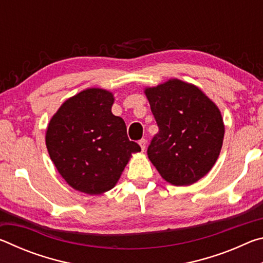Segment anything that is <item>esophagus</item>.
<instances>
[{"instance_id": "34e87169", "label": "esophagus", "mask_w": 263, "mask_h": 263, "mask_svg": "<svg viewBox=\"0 0 263 263\" xmlns=\"http://www.w3.org/2000/svg\"><path fill=\"white\" fill-rule=\"evenodd\" d=\"M146 144H147V141H146V139H141V140H139V145H140V147H141V151H145V148H146Z\"/></svg>"}]
</instances>
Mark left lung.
Masks as SVG:
<instances>
[{
    "label": "left lung",
    "instance_id": "8db88e82",
    "mask_svg": "<svg viewBox=\"0 0 263 263\" xmlns=\"http://www.w3.org/2000/svg\"><path fill=\"white\" fill-rule=\"evenodd\" d=\"M144 92L158 123L147 155L164 181L190 185L219 157L225 125L220 110L197 86L169 79Z\"/></svg>",
    "mask_w": 263,
    "mask_h": 263
}]
</instances>
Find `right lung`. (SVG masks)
<instances>
[{"label":"right lung","mask_w":263,"mask_h":263,"mask_svg":"<svg viewBox=\"0 0 263 263\" xmlns=\"http://www.w3.org/2000/svg\"><path fill=\"white\" fill-rule=\"evenodd\" d=\"M114 94L88 88L66 100L46 128V147L62 179L73 189L101 195L117 184L140 146L130 141L126 125L111 112Z\"/></svg>","instance_id":"right-lung-1"}]
</instances>
